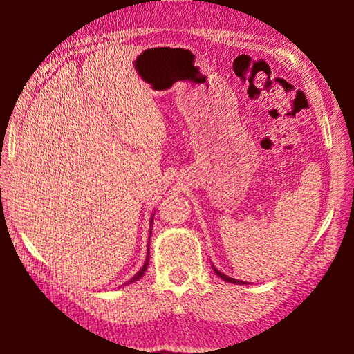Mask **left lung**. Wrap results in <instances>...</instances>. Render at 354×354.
Wrapping results in <instances>:
<instances>
[{
	"instance_id": "left-lung-1",
	"label": "left lung",
	"mask_w": 354,
	"mask_h": 354,
	"mask_svg": "<svg viewBox=\"0 0 354 354\" xmlns=\"http://www.w3.org/2000/svg\"><path fill=\"white\" fill-rule=\"evenodd\" d=\"M214 272L217 273L218 277H220L221 279H223V281H227V283H234V284H245L243 281H239V279H234V278H230V277H226V274H223V273H221V272H218L217 268H214Z\"/></svg>"
}]
</instances>
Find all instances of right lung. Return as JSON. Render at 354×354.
<instances>
[{
    "label": "right lung",
    "mask_w": 354,
    "mask_h": 354,
    "mask_svg": "<svg viewBox=\"0 0 354 354\" xmlns=\"http://www.w3.org/2000/svg\"><path fill=\"white\" fill-rule=\"evenodd\" d=\"M148 251H149V248H148ZM148 262H149V257L147 256V261H145V263H143V267L140 268V270H139V273H137V274H136V277H134L133 279H131V281H128V283H134V281H137V279H140V278L143 277V273H145V270H147V267H148Z\"/></svg>",
    "instance_id": "1"
}]
</instances>
